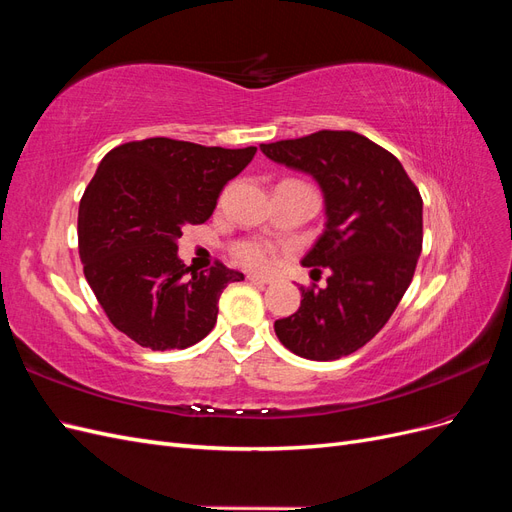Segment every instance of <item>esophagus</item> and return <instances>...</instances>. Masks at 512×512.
Returning <instances> with one entry per match:
<instances>
[{
	"mask_svg": "<svg viewBox=\"0 0 512 512\" xmlns=\"http://www.w3.org/2000/svg\"><path fill=\"white\" fill-rule=\"evenodd\" d=\"M247 280H250L252 284H262V286H265V284H271V282H273V277H271V275H258V273H250V275H247Z\"/></svg>",
	"mask_w": 512,
	"mask_h": 512,
	"instance_id": "esophagus-1",
	"label": "esophagus"
}]
</instances>
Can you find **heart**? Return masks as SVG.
Listing matches in <instances>:
<instances>
[{"instance_id":"1","label":"heart","mask_w":512,"mask_h":512,"mask_svg":"<svg viewBox=\"0 0 512 512\" xmlns=\"http://www.w3.org/2000/svg\"><path fill=\"white\" fill-rule=\"evenodd\" d=\"M232 254H235V258L241 262V265L262 269L271 265L273 247L265 241H241L232 247Z\"/></svg>"}]
</instances>
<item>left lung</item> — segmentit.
I'll list each match as a JSON object with an SVG mask.
<instances>
[{"instance_id": "1", "label": "left lung", "mask_w": 512, "mask_h": 512, "mask_svg": "<svg viewBox=\"0 0 512 512\" xmlns=\"http://www.w3.org/2000/svg\"><path fill=\"white\" fill-rule=\"evenodd\" d=\"M260 151L312 175L327 213L301 260L316 273L327 267V286H301V307L275 320V335L303 359H342L389 322L408 290L423 250V198L393 153L350 130H320Z\"/></svg>"}]
</instances>
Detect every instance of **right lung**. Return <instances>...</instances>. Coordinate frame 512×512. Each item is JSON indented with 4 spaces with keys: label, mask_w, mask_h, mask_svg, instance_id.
<instances>
[{
    "label": "right lung",
    "mask_w": 512,
    "mask_h": 512,
    "mask_svg": "<svg viewBox=\"0 0 512 512\" xmlns=\"http://www.w3.org/2000/svg\"><path fill=\"white\" fill-rule=\"evenodd\" d=\"M254 153L158 136L100 162L81 198L79 254L104 314L138 346L183 350L215 327L222 290L243 273L222 262L194 271L177 256V239L183 226L211 218Z\"/></svg>",
    "instance_id": "1"
}]
</instances>
